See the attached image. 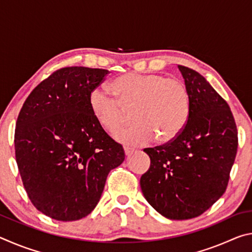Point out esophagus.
I'll return each mask as SVG.
<instances>
[{"instance_id": "obj_1", "label": "esophagus", "mask_w": 252, "mask_h": 252, "mask_svg": "<svg viewBox=\"0 0 252 252\" xmlns=\"http://www.w3.org/2000/svg\"><path fill=\"white\" fill-rule=\"evenodd\" d=\"M134 152V149H132V148H127V147H126L125 148V153H126V156H131L132 153Z\"/></svg>"}]
</instances>
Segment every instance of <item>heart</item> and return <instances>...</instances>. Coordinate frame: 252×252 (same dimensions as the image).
Segmentation results:
<instances>
[{"label":"heart","mask_w":252,"mask_h":252,"mask_svg":"<svg viewBox=\"0 0 252 252\" xmlns=\"http://www.w3.org/2000/svg\"><path fill=\"white\" fill-rule=\"evenodd\" d=\"M114 94L102 87L93 88L89 106L97 123L112 131L125 120L126 109L132 110L133 123L114 131L117 141L127 146H144L158 136L161 142L171 141L189 119L190 93L180 79L162 73L122 74L113 80Z\"/></svg>","instance_id":"1"}]
</instances>
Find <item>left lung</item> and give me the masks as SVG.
Instances as JSON below:
<instances>
[{
  "label": "left lung",
  "instance_id": "obj_1",
  "mask_svg": "<svg viewBox=\"0 0 252 252\" xmlns=\"http://www.w3.org/2000/svg\"><path fill=\"white\" fill-rule=\"evenodd\" d=\"M190 93L185 127L168 143L144 149L151 164L140 179L142 193L172 220L207 211L227 189L238 148V131L225 100L203 76L178 65Z\"/></svg>",
  "mask_w": 252,
  "mask_h": 252
}]
</instances>
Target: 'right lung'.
Masks as SVG:
<instances>
[{
    "mask_svg": "<svg viewBox=\"0 0 252 252\" xmlns=\"http://www.w3.org/2000/svg\"><path fill=\"white\" fill-rule=\"evenodd\" d=\"M108 70L62 67L30 93L16 121L15 159L37 210L59 221L80 220L99 202L125 150L89 106V94Z\"/></svg>",
    "mask_w": 252,
    "mask_h": 252,
    "instance_id": "1",
    "label": "right lung"
}]
</instances>
